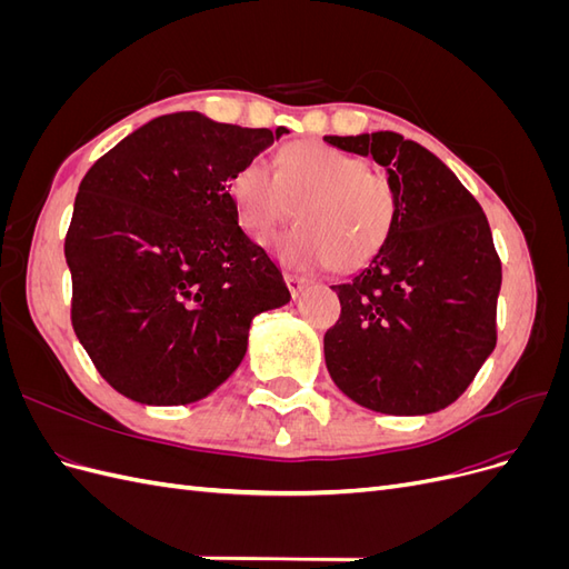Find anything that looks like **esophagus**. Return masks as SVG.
Segmentation results:
<instances>
[{"label":"esophagus","mask_w":569,"mask_h":569,"mask_svg":"<svg viewBox=\"0 0 569 569\" xmlns=\"http://www.w3.org/2000/svg\"><path fill=\"white\" fill-rule=\"evenodd\" d=\"M284 282H287V287H289V291H291V297H295V299L301 297L303 289H306L308 284H311L306 278H301V274H291V272L284 274Z\"/></svg>","instance_id":"1"}]
</instances>
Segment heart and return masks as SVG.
<instances>
[{
    "instance_id": "obj_1",
    "label": "heart",
    "mask_w": 569,
    "mask_h": 569,
    "mask_svg": "<svg viewBox=\"0 0 569 569\" xmlns=\"http://www.w3.org/2000/svg\"><path fill=\"white\" fill-rule=\"evenodd\" d=\"M242 226L266 239L291 218L297 228L270 247L291 268L332 266L349 274L372 263L389 242L399 216L391 182L366 159L332 144L303 140L282 147L274 170L261 159L239 166L228 182Z\"/></svg>"
}]
</instances>
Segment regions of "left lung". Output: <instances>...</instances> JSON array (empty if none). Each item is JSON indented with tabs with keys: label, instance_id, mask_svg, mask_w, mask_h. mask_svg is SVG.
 <instances>
[{
	"label": "left lung",
	"instance_id": "left-lung-1",
	"mask_svg": "<svg viewBox=\"0 0 569 569\" xmlns=\"http://www.w3.org/2000/svg\"><path fill=\"white\" fill-rule=\"evenodd\" d=\"M325 142L380 163L399 197L385 249L332 287L341 318L325 335L327 370L375 412H437L470 387L496 347L501 261L489 220L449 166L399 132Z\"/></svg>",
	"mask_w": 569,
	"mask_h": 569
}]
</instances>
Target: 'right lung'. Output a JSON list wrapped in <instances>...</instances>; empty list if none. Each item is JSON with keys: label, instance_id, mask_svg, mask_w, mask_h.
<instances>
[{"label": "right lung", "instance_id": "add662e5", "mask_svg": "<svg viewBox=\"0 0 569 569\" xmlns=\"http://www.w3.org/2000/svg\"><path fill=\"white\" fill-rule=\"evenodd\" d=\"M284 132L168 113L82 178L63 247L71 320L99 375L128 399H206L242 363L251 320L289 303L228 192L234 170Z\"/></svg>", "mask_w": 569, "mask_h": 569}]
</instances>
